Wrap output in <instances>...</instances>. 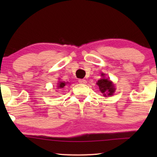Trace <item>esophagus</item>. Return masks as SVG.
Returning a JSON list of instances; mask_svg holds the SVG:
<instances>
[{
  "mask_svg": "<svg viewBox=\"0 0 157 157\" xmlns=\"http://www.w3.org/2000/svg\"><path fill=\"white\" fill-rule=\"evenodd\" d=\"M78 83H81V84H85V83H86V81L85 79H79Z\"/></svg>",
  "mask_w": 157,
  "mask_h": 157,
  "instance_id": "34e87169",
  "label": "esophagus"
}]
</instances>
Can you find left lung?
<instances>
[{"label": "left lung", "mask_w": 157, "mask_h": 157, "mask_svg": "<svg viewBox=\"0 0 157 157\" xmlns=\"http://www.w3.org/2000/svg\"><path fill=\"white\" fill-rule=\"evenodd\" d=\"M102 76H104V74H101ZM96 84L99 87L100 91L102 92V94H104V96H106L107 94L108 96L113 95V92L115 91L114 86L112 84V83L110 81L108 80L107 78H103L100 80L98 81V82L96 83Z\"/></svg>", "instance_id": "obj_1"}]
</instances>
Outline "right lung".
Returning <instances> with one entry per match:
<instances>
[{
  "label": "right lung",
  "instance_id": "obj_1",
  "mask_svg": "<svg viewBox=\"0 0 157 157\" xmlns=\"http://www.w3.org/2000/svg\"><path fill=\"white\" fill-rule=\"evenodd\" d=\"M65 85H66L65 82H60L59 83V86H59V89H61V88H63L64 86H65Z\"/></svg>",
  "mask_w": 157,
  "mask_h": 157
}]
</instances>
